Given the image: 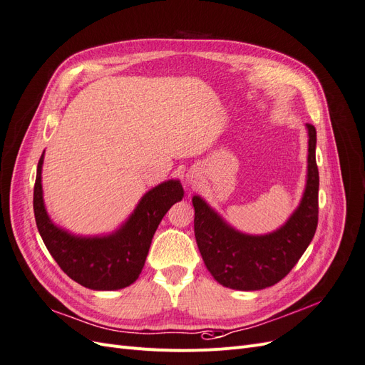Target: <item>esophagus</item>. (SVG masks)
Returning a JSON list of instances; mask_svg holds the SVG:
<instances>
[{
  "instance_id": "34e87169",
  "label": "esophagus",
  "mask_w": 365,
  "mask_h": 365,
  "mask_svg": "<svg viewBox=\"0 0 365 365\" xmlns=\"http://www.w3.org/2000/svg\"><path fill=\"white\" fill-rule=\"evenodd\" d=\"M186 183H187V186H191V187L197 186V183H198L197 175L194 173H187L186 174Z\"/></svg>"
}]
</instances>
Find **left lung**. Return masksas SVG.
Returning a JSON list of instances; mask_svg holds the SVG:
<instances>
[{
	"instance_id": "1",
	"label": "left lung",
	"mask_w": 365,
	"mask_h": 365,
	"mask_svg": "<svg viewBox=\"0 0 365 365\" xmlns=\"http://www.w3.org/2000/svg\"><path fill=\"white\" fill-rule=\"evenodd\" d=\"M308 128V174L297 209L272 233L249 235L233 229L200 195L192 197L198 250L214 279L226 288L264 289L284 279L311 244L319 222L317 132Z\"/></svg>"
}]
</instances>
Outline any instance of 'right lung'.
Here are the masks:
<instances>
[{
	"label": "right lung",
	"instance_id": "obj_1",
	"mask_svg": "<svg viewBox=\"0 0 365 365\" xmlns=\"http://www.w3.org/2000/svg\"><path fill=\"white\" fill-rule=\"evenodd\" d=\"M43 153L38 163L33 209L42 241L54 261L77 284L89 289L113 291L132 285L143 272L159 222L183 198L180 180L171 179L151 187L115 232L80 237L56 226L46 212L42 191Z\"/></svg>",
	"mask_w": 365,
	"mask_h": 365
}]
</instances>
